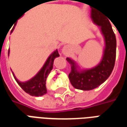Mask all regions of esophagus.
Listing matches in <instances>:
<instances>
[{
	"mask_svg": "<svg viewBox=\"0 0 127 127\" xmlns=\"http://www.w3.org/2000/svg\"><path fill=\"white\" fill-rule=\"evenodd\" d=\"M68 51H69V47H68L67 45H65V46H64L63 48V50H62V52H63V53L64 54H66Z\"/></svg>",
	"mask_w": 127,
	"mask_h": 127,
	"instance_id": "34e87169",
	"label": "esophagus"
}]
</instances>
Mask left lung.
I'll list each match as a JSON object with an SVG mask.
<instances>
[{
	"mask_svg": "<svg viewBox=\"0 0 127 127\" xmlns=\"http://www.w3.org/2000/svg\"><path fill=\"white\" fill-rule=\"evenodd\" d=\"M91 19L99 26L105 40L103 54L101 62L93 68L81 70L71 58L66 61L71 66L69 78L76 89L91 91L97 88L109 77L115 64L116 54V39L109 21L95 10L91 9Z\"/></svg>",
	"mask_w": 127,
	"mask_h": 127,
	"instance_id": "1",
	"label": "left lung"
}]
</instances>
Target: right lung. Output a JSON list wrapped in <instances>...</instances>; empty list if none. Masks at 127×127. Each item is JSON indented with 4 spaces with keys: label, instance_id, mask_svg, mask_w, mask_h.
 <instances>
[{
    "label": "right lung",
    "instance_id": "obj_1",
    "mask_svg": "<svg viewBox=\"0 0 127 127\" xmlns=\"http://www.w3.org/2000/svg\"><path fill=\"white\" fill-rule=\"evenodd\" d=\"M13 29H14L11 30V32H12ZM9 54V50L8 52V56ZM58 56H59V54H58V50H55L47 58V61H45V63L43 64V67L40 69V71L29 81L22 82L16 78L13 72H12L13 75L19 86L26 93L29 94L31 96H41L44 95L47 93V89L45 86L46 79L50 71L53 69L54 59Z\"/></svg>",
    "mask_w": 127,
    "mask_h": 127
}]
</instances>
